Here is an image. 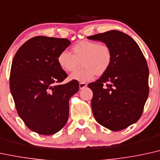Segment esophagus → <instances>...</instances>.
I'll list each match as a JSON object with an SVG mask.
<instances>
[{"label": "esophagus", "mask_w": 160, "mask_h": 160, "mask_svg": "<svg viewBox=\"0 0 160 160\" xmlns=\"http://www.w3.org/2000/svg\"><path fill=\"white\" fill-rule=\"evenodd\" d=\"M86 86H87V84H86V82H80V83H79V88H80V89H82V88H86Z\"/></svg>", "instance_id": "34e87169"}]
</instances>
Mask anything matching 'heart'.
Returning <instances> with one entry per match:
<instances>
[{
  "label": "heart",
  "mask_w": 160,
  "mask_h": 160,
  "mask_svg": "<svg viewBox=\"0 0 160 160\" xmlns=\"http://www.w3.org/2000/svg\"><path fill=\"white\" fill-rule=\"evenodd\" d=\"M72 54L62 51L57 57V63L65 72H78L71 74L70 79L86 82L93 79L95 75L101 76L108 71L112 61V52L104 43L82 40L72 48Z\"/></svg>",
  "instance_id": "heart-1"
}]
</instances>
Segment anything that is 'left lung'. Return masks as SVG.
Listing matches in <instances>:
<instances>
[{
	"instance_id": "left-lung-1",
	"label": "left lung",
	"mask_w": 160,
	"mask_h": 160,
	"mask_svg": "<svg viewBox=\"0 0 160 160\" xmlns=\"http://www.w3.org/2000/svg\"><path fill=\"white\" fill-rule=\"evenodd\" d=\"M102 42L112 52L108 71L88 85L93 92L95 120L112 131L127 128L140 118L149 93V70L137 43L126 33L109 30L88 36ZM107 83V88L102 87Z\"/></svg>"
}]
</instances>
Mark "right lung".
<instances>
[{"instance_id":"obj_1","label":"right lung","mask_w":160,"mask_h":160,"mask_svg":"<svg viewBox=\"0 0 160 160\" xmlns=\"http://www.w3.org/2000/svg\"><path fill=\"white\" fill-rule=\"evenodd\" d=\"M71 45L67 38L36 36L21 46L11 67L9 86L20 118L32 131L52 135L66 124L69 99L79 82L68 77L57 57Z\"/></svg>"}]
</instances>
